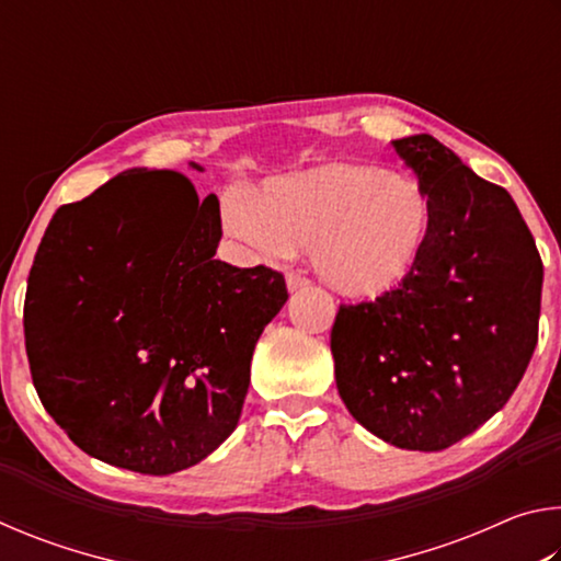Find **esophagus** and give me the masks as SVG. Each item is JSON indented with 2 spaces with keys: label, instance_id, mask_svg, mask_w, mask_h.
Wrapping results in <instances>:
<instances>
[{
  "label": "esophagus",
  "instance_id": "obj_1",
  "mask_svg": "<svg viewBox=\"0 0 561 561\" xmlns=\"http://www.w3.org/2000/svg\"><path fill=\"white\" fill-rule=\"evenodd\" d=\"M309 277H304L301 272H289L287 274V289L289 291H297V289H304V287H309Z\"/></svg>",
  "mask_w": 561,
  "mask_h": 561
}]
</instances>
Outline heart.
<instances>
[{"mask_svg": "<svg viewBox=\"0 0 561 561\" xmlns=\"http://www.w3.org/2000/svg\"><path fill=\"white\" fill-rule=\"evenodd\" d=\"M227 232L257 257L309 247L331 289L376 299L411 277L431 234L433 210L413 178L360 163H327L274 178L222 205Z\"/></svg>", "mask_w": 561, "mask_h": 561, "instance_id": "1", "label": "heart"}]
</instances>
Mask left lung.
<instances>
[{
	"label": "left lung",
	"mask_w": 561,
	"mask_h": 561,
	"mask_svg": "<svg viewBox=\"0 0 561 561\" xmlns=\"http://www.w3.org/2000/svg\"><path fill=\"white\" fill-rule=\"evenodd\" d=\"M431 201L411 277L374 301L341 304L331 327L348 413L405 450H445L515 393L539 334L542 257L505 187L428 133L393 140Z\"/></svg>",
	"instance_id": "left-lung-1"
}]
</instances>
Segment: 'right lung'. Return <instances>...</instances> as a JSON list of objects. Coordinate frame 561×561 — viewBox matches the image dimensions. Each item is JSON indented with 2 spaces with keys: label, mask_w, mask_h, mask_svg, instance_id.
Segmentation results:
<instances>
[{
  "label": "right lung",
  "mask_w": 561,
  "mask_h": 561,
  "mask_svg": "<svg viewBox=\"0 0 561 561\" xmlns=\"http://www.w3.org/2000/svg\"><path fill=\"white\" fill-rule=\"evenodd\" d=\"M220 237L217 197L178 170H126L54 213L24 344L42 405L83 453L170 474L237 428L254 344L289 294L277 270L215 260Z\"/></svg>",
  "instance_id": "add662e5"
}]
</instances>
